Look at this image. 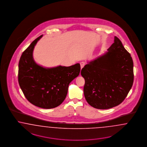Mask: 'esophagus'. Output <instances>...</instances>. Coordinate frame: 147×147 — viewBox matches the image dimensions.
Returning <instances> with one entry per match:
<instances>
[{"label": "esophagus", "mask_w": 147, "mask_h": 147, "mask_svg": "<svg viewBox=\"0 0 147 147\" xmlns=\"http://www.w3.org/2000/svg\"><path fill=\"white\" fill-rule=\"evenodd\" d=\"M80 67H81V70H82V69L84 67V66L85 65V62H81L80 63Z\"/></svg>", "instance_id": "34e87169"}]
</instances>
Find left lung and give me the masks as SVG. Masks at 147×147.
Masks as SVG:
<instances>
[{"instance_id": "1", "label": "left lung", "mask_w": 147, "mask_h": 147, "mask_svg": "<svg viewBox=\"0 0 147 147\" xmlns=\"http://www.w3.org/2000/svg\"><path fill=\"white\" fill-rule=\"evenodd\" d=\"M81 74L88 104L97 109H109L122 103L129 94L134 82V63L121 41L115 36L108 51L85 65Z\"/></svg>"}]
</instances>
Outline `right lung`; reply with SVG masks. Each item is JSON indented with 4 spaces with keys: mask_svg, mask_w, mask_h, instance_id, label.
<instances>
[{
    "mask_svg": "<svg viewBox=\"0 0 147 147\" xmlns=\"http://www.w3.org/2000/svg\"><path fill=\"white\" fill-rule=\"evenodd\" d=\"M42 36L35 39L22 53L18 63V80L30 103L41 108L51 109L63 102L70 82L79 75L80 65L47 68L36 64L33 51Z\"/></svg>",
    "mask_w": 147,
    "mask_h": 147,
    "instance_id": "add662e5",
    "label": "right lung"
}]
</instances>
